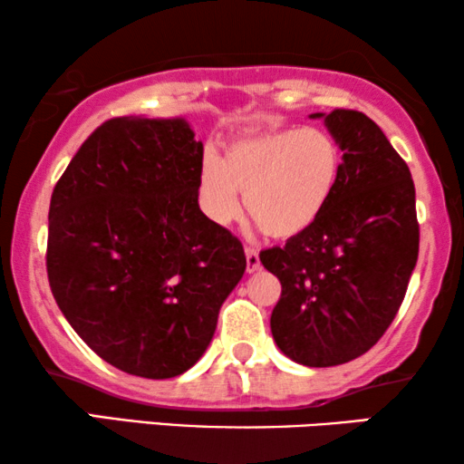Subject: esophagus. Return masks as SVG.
I'll list each match as a JSON object with an SVG mask.
<instances>
[{
	"label": "esophagus",
	"instance_id": "34e87169",
	"mask_svg": "<svg viewBox=\"0 0 464 464\" xmlns=\"http://www.w3.org/2000/svg\"><path fill=\"white\" fill-rule=\"evenodd\" d=\"M245 256H246V272H256L259 268V253H257V249H253V246H246Z\"/></svg>",
	"mask_w": 464,
	"mask_h": 464
}]
</instances>
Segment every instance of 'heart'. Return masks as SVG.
<instances>
[{
    "mask_svg": "<svg viewBox=\"0 0 464 464\" xmlns=\"http://www.w3.org/2000/svg\"><path fill=\"white\" fill-rule=\"evenodd\" d=\"M342 151L316 126L272 130L238 139L224 158L208 154L200 167V207L226 226L240 211L270 238H294L314 226L338 186Z\"/></svg>",
    "mask_w": 464,
    "mask_h": 464,
    "instance_id": "b5f03b06",
    "label": "heart"
}]
</instances>
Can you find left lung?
<instances>
[{"label": "left lung", "mask_w": 464, "mask_h": 464, "mask_svg": "<svg viewBox=\"0 0 464 464\" xmlns=\"http://www.w3.org/2000/svg\"><path fill=\"white\" fill-rule=\"evenodd\" d=\"M323 118L342 150L338 186L313 227L259 253L281 281L276 346L295 363L332 367L361 357L401 306L418 259L416 189L408 164L361 111Z\"/></svg>", "instance_id": "left-lung-1"}]
</instances>
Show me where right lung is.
<instances>
[{"label": "right lung", "mask_w": 464, "mask_h": 464, "mask_svg": "<svg viewBox=\"0 0 464 464\" xmlns=\"http://www.w3.org/2000/svg\"><path fill=\"white\" fill-rule=\"evenodd\" d=\"M202 141L183 118L107 120L48 211L50 289L107 363L151 380L188 372L245 275L240 240L198 207Z\"/></svg>", "instance_id": "add662e5"}]
</instances>
